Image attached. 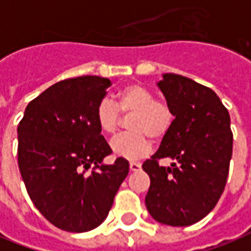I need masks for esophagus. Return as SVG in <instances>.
Instances as JSON below:
<instances>
[{
    "instance_id": "obj_1",
    "label": "esophagus",
    "mask_w": 251,
    "mask_h": 251,
    "mask_svg": "<svg viewBox=\"0 0 251 251\" xmlns=\"http://www.w3.org/2000/svg\"><path fill=\"white\" fill-rule=\"evenodd\" d=\"M129 167H130V171L136 173V171H140V170H141V164H140V163H136V162H130Z\"/></svg>"
}]
</instances>
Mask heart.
I'll list each match as a JSON object with an SVG mask.
<instances>
[{
	"mask_svg": "<svg viewBox=\"0 0 251 251\" xmlns=\"http://www.w3.org/2000/svg\"><path fill=\"white\" fill-rule=\"evenodd\" d=\"M120 113L129 115V133L114 137L110 150L114 155L136 160L148 155L151 140H160L174 122L173 110L166 101L157 100L150 89L140 84H130L115 95V100H101L96 107V122L100 130L113 134L120 126Z\"/></svg>",
	"mask_w": 251,
	"mask_h": 251,
	"instance_id": "heart-1",
	"label": "heart"
}]
</instances>
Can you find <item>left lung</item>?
<instances>
[{"label":"left lung","mask_w":251,"mask_h":251,"mask_svg":"<svg viewBox=\"0 0 251 251\" xmlns=\"http://www.w3.org/2000/svg\"><path fill=\"white\" fill-rule=\"evenodd\" d=\"M175 120L143 170L151 186L145 205L156 222L173 227L197 223L223 194L232 156L228 110L211 88L166 73L157 83ZM173 158L170 168L158 164Z\"/></svg>","instance_id":"1"}]
</instances>
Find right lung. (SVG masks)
I'll return each instance as SVG.
<instances>
[{
	"instance_id": "obj_1",
	"label": "right lung",
	"mask_w": 251,
	"mask_h": 251,
	"mask_svg": "<svg viewBox=\"0 0 251 251\" xmlns=\"http://www.w3.org/2000/svg\"><path fill=\"white\" fill-rule=\"evenodd\" d=\"M108 78L81 76L55 83L28 103L17 126V159L36 209L68 232L94 229L107 217L129 174V162L111 153L96 122Z\"/></svg>"
}]
</instances>
